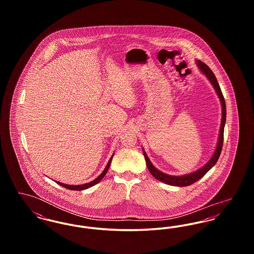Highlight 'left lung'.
Masks as SVG:
<instances>
[{"label":"left lung","mask_w":254,"mask_h":254,"mask_svg":"<svg viewBox=\"0 0 254 254\" xmlns=\"http://www.w3.org/2000/svg\"><path fill=\"white\" fill-rule=\"evenodd\" d=\"M196 64L198 66V68L200 69V71L205 75V77L208 79V81L211 83V85H213L218 97L220 99L221 102V106H222V121H221V127H220V131H219V138H218L217 145L215 148L214 153L212 154L211 158L208 160V162L205 164L204 167H202L201 169H197L196 171L189 173V174H185L181 176H174V175H169L167 173H164L162 171H160L159 169H156L152 163L150 162L149 158L147 157L146 153H145V149L143 148V153L145 156V162H146V167L149 170V172L152 174V176L157 179L158 181L166 183L170 186H176V187H187V186H190L195 182L198 181L199 179H201L205 173L211 169L218 161L219 156L221 154V150H222V146H223V141H224V127H225V124H226V118H227V109H226V102L223 96V93L221 91L220 85L218 84L216 77L214 75V73L211 71V69L205 64V63L201 62V61L196 60Z\"/></svg>","instance_id":"left-lung-1"}]
</instances>
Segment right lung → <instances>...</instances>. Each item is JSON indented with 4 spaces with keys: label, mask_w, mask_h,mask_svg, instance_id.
I'll list each match as a JSON object with an SVG mask.
<instances>
[{
    "label": "right lung",
    "mask_w": 254,
    "mask_h": 254,
    "mask_svg": "<svg viewBox=\"0 0 254 254\" xmlns=\"http://www.w3.org/2000/svg\"><path fill=\"white\" fill-rule=\"evenodd\" d=\"M113 155H114V153L112 154V156H111L110 159H109V163H108L107 167H106L105 169L103 170V172H102V173L97 177L96 179H94L93 181L89 182V183H86V184H83V185H77V186L66 185V184H64V183H60V182H56L58 185H60V186L64 187V188H65V189H68V190H86V189H89V188H91V187L95 186L96 184H98L99 182L101 181V180L105 177V175L107 174V172H108V170H109V166H110V163H111V160H112V158H113Z\"/></svg>",
    "instance_id": "right-lung-1"
}]
</instances>
